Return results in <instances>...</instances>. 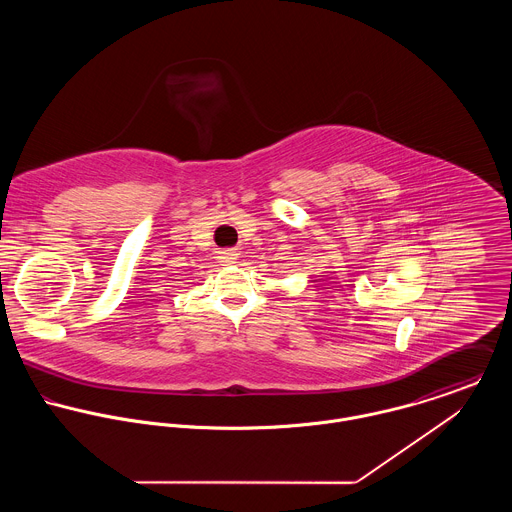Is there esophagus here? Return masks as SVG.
Returning a JSON list of instances; mask_svg holds the SVG:
<instances>
[{"instance_id": "1", "label": "esophagus", "mask_w": 512, "mask_h": 512, "mask_svg": "<svg viewBox=\"0 0 512 512\" xmlns=\"http://www.w3.org/2000/svg\"><path fill=\"white\" fill-rule=\"evenodd\" d=\"M219 260L224 264V266L234 264V260H236V252H234V250H220Z\"/></svg>"}]
</instances>
